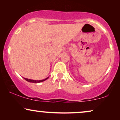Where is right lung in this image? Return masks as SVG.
<instances>
[{
	"label": "right lung",
	"mask_w": 120,
	"mask_h": 120,
	"mask_svg": "<svg viewBox=\"0 0 120 120\" xmlns=\"http://www.w3.org/2000/svg\"><path fill=\"white\" fill-rule=\"evenodd\" d=\"M49 78V77L45 78V79H42V80H39V81L34 80V79H28V78H24L25 79L26 81H28V82H31V83H39V82H43V81H45V80H46V79H47Z\"/></svg>",
	"instance_id": "add662e5"
}]
</instances>
